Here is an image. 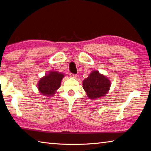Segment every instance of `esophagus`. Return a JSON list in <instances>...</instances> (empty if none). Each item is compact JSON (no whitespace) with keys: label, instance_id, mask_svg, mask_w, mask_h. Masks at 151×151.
<instances>
[{"label":"esophagus","instance_id":"1","mask_svg":"<svg viewBox=\"0 0 151 151\" xmlns=\"http://www.w3.org/2000/svg\"><path fill=\"white\" fill-rule=\"evenodd\" d=\"M70 76L73 78H76V76H77V75H76V74H73V73H70Z\"/></svg>","mask_w":151,"mask_h":151}]
</instances>
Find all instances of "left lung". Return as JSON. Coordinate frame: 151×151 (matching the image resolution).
Segmentation results:
<instances>
[{
    "label": "left lung",
    "instance_id": "8db88e82",
    "mask_svg": "<svg viewBox=\"0 0 151 151\" xmlns=\"http://www.w3.org/2000/svg\"><path fill=\"white\" fill-rule=\"evenodd\" d=\"M83 88L90 98L95 99L105 96L110 87V82L106 76L97 70L93 71L83 81Z\"/></svg>",
    "mask_w": 151,
    "mask_h": 151
}]
</instances>
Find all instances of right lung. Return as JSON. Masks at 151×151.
Returning <instances> with one entry per match:
<instances>
[{
  "label": "right lung",
  "instance_id": "add662e5",
  "mask_svg": "<svg viewBox=\"0 0 151 151\" xmlns=\"http://www.w3.org/2000/svg\"><path fill=\"white\" fill-rule=\"evenodd\" d=\"M64 75L56 71L50 72L44 77L41 78L38 83V89L45 96L53 95L61 86L62 78Z\"/></svg>",
  "mask_w": 151,
  "mask_h": 151
}]
</instances>
